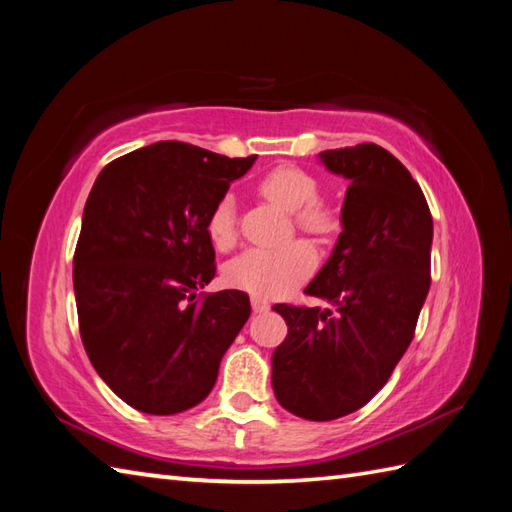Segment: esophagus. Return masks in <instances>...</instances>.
Instances as JSON below:
<instances>
[{
    "label": "esophagus",
    "instance_id": "34e87169",
    "mask_svg": "<svg viewBox=\"0 0 512 512\" xmlns=\"http://www.w3.org/2000/svg\"><path fill=\"white\" fill-rule=\"evenodd\" d=\"M250 303H253V310L255 312H266L270 308V303L266 299H262V297H253V299H250Z\"/></svg>",
    "mask_w": 512,
    "mask_h": 512
}]
</instances>
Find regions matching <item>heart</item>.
Segmentation results:
<instances>
[{
    "instance_id": "heart-1",
    "label": "heart",
    "mask_w": 512,
    "mask_h": 512,
    "mask_svg": "<svg viewBox=\"0 0 512 512\" xmlns=\"http://www.w3.org/2000/svg\"><path fill=\"white\" fill-rule=\"evenodd\" d=\"M259 193L281 209L290 211L292 222L306 233L323 237L330 235L339 224L332 206L317 200L319 182L299 167L281 165L270 169L259 180ZM206 235L217 250H231L237 244L239 231L233 195L226 193L213 204L209 217H206ZM314 264H317V253L312 244L306 239H292L277 248L244 250L242 255L228 262L226 281L255 297L273 299L306 279Z\"/></svg>"
}]
</instances>
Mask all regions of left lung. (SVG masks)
Returning <instances> with one entry per match:
<instances>
[{"instance_id": "left-lung-1", "label": "left lung", "mask_w": 512, "mask_h": 512, "mask_svg": "<svg viewBox=\"0 0 512 512\" xmlns=\"http://www.w3.org/2000/svg\"><path fill=\"white\" fill-rule=\"evenodd\" d=\"M321 158L350 187L339 242L303 292L334 312L277 303L288 336L273 354L279 405L317 422L365 407L385 387L416 334L433 239L420 184L387 149L361 143Z\"/></svg>"}]
</instances>
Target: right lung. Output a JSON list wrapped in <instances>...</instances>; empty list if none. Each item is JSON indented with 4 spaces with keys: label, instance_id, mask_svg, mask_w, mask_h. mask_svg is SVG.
I'll return each instance as SVG.
<instances>
[{
    "label": "right lung",
    "instance_id": "obj_1",
    "mask_svg": "<svg viewBox=\"0 0 512 512\" xmlns=\"http://www.w3.org/2000/svg\"><path fill=\"white\" fill-rule=\"evenodd\" d=\"M255 158L162 140L96 178L74 250L76 312L94 369L129 407L198 405L248 321L246 292L195 290L215 277L206 217Z\"/></svg>",
    "mask_w": 512,
    "mask_h": 512
}]
</instances>
